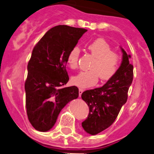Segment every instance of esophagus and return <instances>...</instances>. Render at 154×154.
Instances as JSON below:
<instances>
[{
    "label": "esophagus",
    "instance_id": "34e87169",
    "mask_svg": "<svg viewBox=\"0 0 154 154\" xmlns=\"http://www.w3.org/2000/svg\"><path fill=\"white\" fill-rule=\"evenodd\" d=\"M84 91V89H82V88H79V96H81V94L83 93V92Z\"/></svg>",
    "mask_w": 154,
    "mask_h": 154
}]
</instances>
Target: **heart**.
<instances>
[{
	"instance_id": "obj_1",
	"label": "heart",
	"mask_w": 154,
	"mask_h": 154,
	"mask_svg": "<svg viewBox=\"0 0 154 154\" xmlns=\"http://www.w3.org/2000/svg\"><path fill=\"white\" fill-rule=\"evenodd\" d=\"M88 49L95 58L89 71L80 72L72 77L71 81L80 87H90L98 82L107 81L115 76L120 67L122 57L119 53L112 51L111 45L104 38H99L89 44ZM80 48L74 46L67 54V61L70 68L78 67Z\"/></svg>"
}]
</instances>
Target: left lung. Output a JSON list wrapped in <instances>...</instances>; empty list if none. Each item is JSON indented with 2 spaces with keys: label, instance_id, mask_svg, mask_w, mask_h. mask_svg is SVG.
<instances>
[{
  "label": "left lung",
  "instance_id": "obj_1",
  "mask_svg": "<svg viewBox=\"0 0 154 154\" xmlns=\"http://www.w3.org/2000/svg\"><path fill=\"white\" fill-rule=\"evenodd\" d=\"M123 58L117 73L100 88L86 90L82 99L89 106V115L82 127L92 135L104 131L113 124L123 105L127 102L128 92L133 80L131 55L122 48Z\"/></svg>",
  "mask_w": 154,
  "mask_h": 154
}]
</instances>
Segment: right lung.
Returning <instances> with one entry per match:
<instances>
[{
    "label": "right lung",
    "instance_id": "add662e5",
    "mask_svg": "<svg viewBox=\"0 0 154 154\" xmlns=\"http://www.w3.org/2000/svg\"><path fill=\"white\" fill-rule=\"evenodd\" d=\"M87 31L56 26L33 48L27 66L25 90L27 116L35 130H50L66 104L78 97L77 87H62L69 80L66 70L67 54Z\"/></svg>",
    "mask_w": 154,
    "mask_h": 154
}]
</instances>
